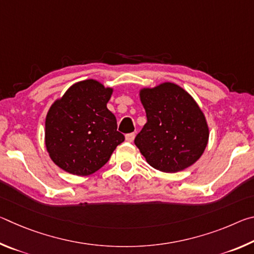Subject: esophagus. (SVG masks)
Returning <instances> with one entry per match:
<instances>
[{
    "label": "esophagus",
    "mask_w": 254,
    "mask_h": 254,
    "mask_svg": "<svg viewBox=\"0 0 254 254\" xmlns=\"http://www.w3.org/2000/svg\"><path fill=\"white\" fill-rule=\"evenodd\" d=\"M134 137H135L134 133H128V134L126 135V140L127 141V142H132V141L134 140Z\"/></svg>",
    "instance_id": "esophagus-1"
}]
</instances>
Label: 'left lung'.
<instances>
[{
    "label": "left lung",
    "instance_id": "1",
    "mask_svg": "<svg viewBox=\"0 0 254 254\" xmlns=\"http://www.w3.org/2000/svg\"><path fill=\"white\" fill-rule=\"evenodd\" d=\"M139 97L147 123L134 143L149 165L163 173H178L194 165L207 147L209 128L190 94L165 81L142 87Z\"/></svg>",
    "mask_w": 254,
    "mask_h": 254
}]
</instances>
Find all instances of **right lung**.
<instances>
[{"label":"right lung","instance_id":"1","mask_svg":"<svg viewBox=\"0 0 254 254\" xmlns=\"http://www.w3.org/2000/svg\"><path fill=\"white\" fill-rule=\"evenodd\" d=\"M113 88L96 79L77 81L49 107L45 144L60 169L89 176L109 161L124 141L114 114L107 109Z\"/></svg>","mask_w":254,"mask_h":254}]
</instances>
